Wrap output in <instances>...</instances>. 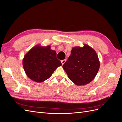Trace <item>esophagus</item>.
Here are the masks:
<instances>
[{
    "instance_id": "esophagus-1",
    "label": "esophagus",
    "mask_w": 122,
    "mask_h": 122,
    "mask_svg": "<svg viewBox=\"0 0 122 122\" xmlns=\"http://www.w3.org/2000/svg\"><path fill=\"white\" fill-rule=\"evenodd\" d=\"M66 60H62V61H61L62 65H63L65 64V62H66Z\"/></svg>"
}]
</instances>
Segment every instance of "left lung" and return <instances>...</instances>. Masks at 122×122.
<instances>
[{
    "instance_id": "8db88e82",
    "label": "left lung",
    "mask_w": 122,
    "mask_h": 122,
    "mask_svg": "<svg viewBox=\"0 0 122 122\" xmlns=\"http://www.w3.org/2000/svg\"><path fill=\"white\" fill-rule=\"evenodd\" d=\"M69 78L77 86L93 80L99 71L100 62L96 51L91 47L73 48L71 55L62 66Z\"/></svg>"
}]
</instances>
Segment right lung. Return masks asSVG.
Here are the masks:
<instances>
[{"instance_id": "add662e5", "label": "right lung", "mask_w": 122, "mask_h": 122, "mask_svg": "<svg viewBox=\"0 0 122 122\" xmlns=\"http://www.w3.org/2000/svg\"><path fill=\"white\" fill-rule=\"evenodd\" d=\"M61 62L56 57V51L50 46H36L29 50L23 60V66L30 79L41 82L48 79Z\"/></svg>"}]
</instances>
